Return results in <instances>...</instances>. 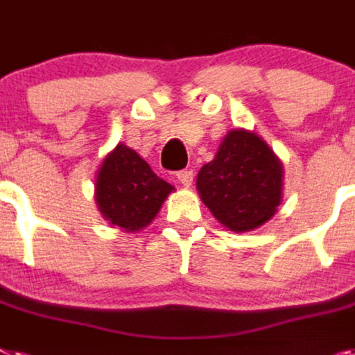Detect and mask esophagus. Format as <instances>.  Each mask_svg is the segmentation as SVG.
Listing matches in <instances>:
<instances>
[{
    "label": "esophagus",
    "instance_id": "obj_1",
    "mask_svg": "<svg viewBox=\"0 0 355 355\" xmlns=\"http://www.w3.org/2000/svg\"><path fill=\"white\" fill-rule=\"evenodd\" d=\"M193 178H195L193 171H187V169H184V171H178L177 173V180L180 184H182L184 187H191Z\"/></svg>",
    "mask_w": 355,
    "mask_h": 355
}]
</instances>
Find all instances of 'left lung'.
I'll list each match as a JSON object with an SVG mask.
<instances>
[{
    "instance_id": "1",
    "label": "left lung",
    "mask_w": 355,
    "mask_h": 355,
    "mask_svg": "<svg viewBox=\"0 0 355 355\" xmlns=\"http://www.w3.org/2000/svg\"><path fill=\"white\" fill-rule=\"evenodd\" d=\"M205 207L223 227L249 233L272 218L284 198V164L254 132L229 130L196 177Z\"/></svg>"
}]
</instances>
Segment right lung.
<instances>
[{"label":"right lung","mask_w":355,"mask_h":355,"mask_svg":"<svg viewBox=\"0 0 355 355\" xmlns=\"http://www.w3.org/2000/svg\"><path fill=\"white\" fill-rule=\"evenodd\" d=\"M175 187L159 178L135 150L119 142L99 164L95 204L103 218L126 233H139L159 214Z\"/></svg>","instance_id":"add662e5"}]
</instances>
